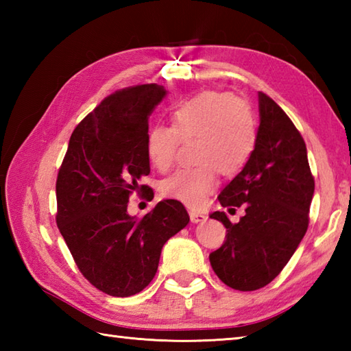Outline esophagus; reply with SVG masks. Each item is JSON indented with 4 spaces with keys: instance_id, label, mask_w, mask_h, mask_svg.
Here are the masks:
<instances>
[{
    "instance_id": "1",
    "label": "esophagus",
    "mask_w": 351,
    "mask_h": 351,
    "mask_svg": "<svg viewBox=\"0 0 351 351\" xmlns=\"http://www.w3.org/2000/svg\"><path fill=\"white\" fill-rule=\"evenodd\" d=\"M190 220L193 223H200V221H205L206 220V215L202 213H197V211H190Z\"/></svg>"
}]
</instances>
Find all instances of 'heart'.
I'll return each mask as SVG.
<instances>
[{"mask_svg": "<svg viewBox=\"0 0 351 351\" xmlns=\"http://www.w3.org/2000/svg\"><path fill=\"white\" fill-rule=\"evenodd\" d=\"M196 138V167L181 169L161 182L164 197L197 208L219 185L220 171L234 176L247 166L258 141V125L247 104L226 92H202L171 108L170 126L154 125L146 134L151 166L167 171L181 141Z\"/></svg>", "mask_w": 351, "mask_h": 351, "instance_id": "heart-1", "label": "heart"}]
</instances>
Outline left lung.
Returning a JSON list of instances; mask_svg holds the SVG:
<instances>
[{
	"label": "left lung",
	"instance_id": "8db88e82",
	"mask_svg": "<svg viewBox=\"0 0 351 351\" xmlns=\"http://www.w3.org/2000/svg\"><path fill=\"white\" fill-rule=\"evenodd\" d=\"M256 149L247 166L219 195L221 206L244 205L230 223L223 211L210 217L226 228V240L210 255L214 273L228 287L255 291L288 264L309 225L314 196L304 140L270 96L259 92Z\"/></svg>",
	"mask_w": 351,
	"mask_h": 351
}]
</instances>
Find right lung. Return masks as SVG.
Here are the masks:
<instances>
[{"label": "right lung", "instance_id": "right-lung-1", "mask_svg": "<svg viewBox=\"0 0 351 351\" xmlns=\"http://www.w3.org/2000/svg\"><path fill=\"white\" fill-rule=\"evenodd\" d=\"M166 93L162 86L141 84L107 96L73 130L58 170L57 226L84 278L113 297L145 289L162 245L190 221L173 199L161 200L143 219L126 211L132 193L149 190L138 184L151 171L149 116Z\"/></svg>", "mask_w": 351, "mask_h": 351}]
</instances>
